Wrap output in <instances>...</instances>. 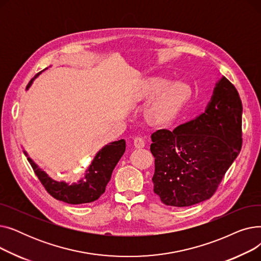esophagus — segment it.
I'll list each match as a JSON object with an SVG mask.
<instances>
[{"mask_svg": "<svg viewBox=\"0 0 261 261\" xmlns=\"http://www.w3.org/2000/svg\"><path fill=\"white\" fill-rule=\"evenodd\" d=\"M133 144L135 148H144L146 145V142L141 136H136V138L133 140Z\"/></svg>", "mask_w": 261, "mask_h": 261, "instance_id": "34e87169", "label": "esophagus"}]
</instances>
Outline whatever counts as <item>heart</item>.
Masks as SVG:
<instances>
[{
	"label": "heart",
	"instance_id": "obj_1",
	"mask_svg": "<svg viewBox=\"0 0 261 261\" xmlns=\"http://www.w3.org/2000/svg\"><path fill=\"white\" fill-rule=\"evenodd\" d=\"M164 93L161 97L150 108V118L156 122H165L170 120L180 108L186 102L191 94V88L185 82H172L167 79H151L147 81L143 94L145 97L151 98Z\"/></svg>",
	"mask_w": 261,
	"mask_h": 261
}]
</instances>
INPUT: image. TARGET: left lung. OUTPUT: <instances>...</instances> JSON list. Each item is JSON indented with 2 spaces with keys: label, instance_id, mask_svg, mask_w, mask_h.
Segmentation results:
<instances>
[{
  "label": "left lung",
  "instance_id": "8db88e82",
  "mask_svg": "<svg viewBox=\"0 0 261 261\" xmlns=\"http://www.w3.org/2000/svg\"><path fill=\"white\" fill-rule=\"evenodd\" d=\"M241 119L238 91L223 77L204 113L151 135L153 191L164 204L185 207L213 197L241 150Z\"/></svg>",
  "mask_w": 261,
  "mask_h": 261
}]
</instances>
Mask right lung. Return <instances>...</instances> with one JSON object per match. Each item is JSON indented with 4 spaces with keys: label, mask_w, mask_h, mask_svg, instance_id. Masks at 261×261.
<instances>
[{
    "label": "right lung",
    "mask_w": 261,
    "mask_h": 261,
    "mask_svg": "<svg viewBox=\"0 0 261 261\" xmlns=\"http://www.w3.org/2000/svg\"><path fill=\"white\" fill-rule=\"evenodd\" d=\"M43 71L39 72L29 82L27 89L31 87L34 79ZM125 140L110 143L105 146L96 154L81 179L72 184L51 179L43 170H41L30 158H27V160H29L39 181L51 197L68 204H84L96 201L105 193L106 186L111 179L112 171L122 154L125 153Z\"/></svg>",
    "instance_id": "add662e5"
}]
</instances>
